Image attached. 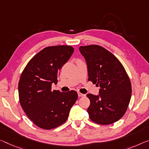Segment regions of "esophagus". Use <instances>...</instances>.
Listing matches in <instances>:
<instances>
[{
    "label": "esophagus",
    "instance_id": "obj_1",
    "mask_svg": "<svg viewBox=\"0 0 149 149\" xmlns=\"http://www.w3.org/2000/svg\"><path fill=\"white\" fill-rule=\"evenodd\" d=\"M77 94H78V96L79 97H83L85 95V94H83L81 93H80V92H77Z\"/></svg>",
    "mask_w": 149,
    "mask_h": 149
}]
</instances>
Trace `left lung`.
<instances>
[{"label": "left lung", "mask_w": 149, "mask_h": 149, "mask_svg": "<svg viewBox=\"0 0 149 149\" xmlns=\"http://www.w3.org/2000/svg\"><path fill=\"white\" fill-rule=\"evenodd\" d=\"M86 59L89 81L100 86V95L89 93V119L95 123L109 125L125 113L131 97V84L120 61L107 49L98 45L80 46Z\"/></svg>", "instance_id": "left-lung-1"}]
</instances>
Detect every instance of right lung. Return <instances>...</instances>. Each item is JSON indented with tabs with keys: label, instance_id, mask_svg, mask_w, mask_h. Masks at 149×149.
Instances as JSON below:
<instances>
[{
	"label": "right lung",
	"instance_id": "add662e5",
	"mask_svg": "<svg viewBox=\"0 0 149 149\" xmlns=\"http://www.w3.org/2000/svg\"><path fill=\"white\" fill-rule=\"evenodd\" d=\"M70 46H48L36 54L24 69L18 82L21 107L27 117L40 128L52 129L67 121L77 100L72 90H52L58 83L59 70L74 53Z\"/></svg>",
	"mask_w": 149,
	"mask_h": 149
}]
</instances>
